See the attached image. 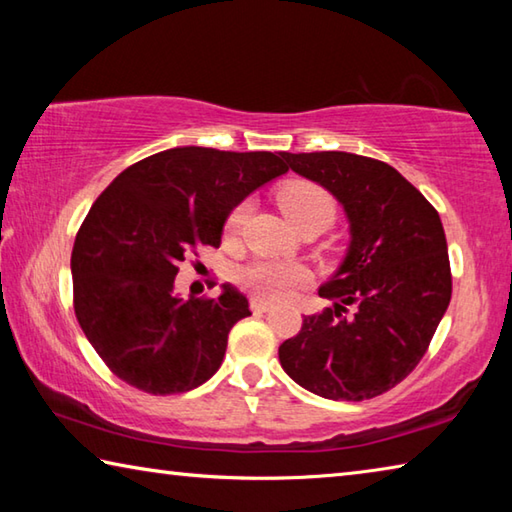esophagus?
<instances>
[{
	"mask_svg": "<svg viewBox=\"0 0 512 512\" xmlns=\"http://www.w3.org/2000/svg\"><path fill=\"white\" fill-rule=\"evenodd\" d=\"M250 309H253L255 314H262V311L271 309V302L262 300V298H250Z\"/></svg>",
	"mask_w": 512,
	"mask_h": 512,
	"instance_id": "1",
	"label": "esophagus"
}]
</instances>
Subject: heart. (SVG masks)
Listing matches in <instances>:
<instances>
[{"mask_svg":"<svg viewBox=\"0 0 512 512\" xmlns=\"http://www.w3.org/2000/svg\"><path fill=\"white\" fill-rule=\"evenodd\" d=\"M277 203H280L282 212L287 214V219L296 230L309 223L329 225L336 214L332 194L316 183H309V180H293V183L284 185L280 194H277ZM246 216V203L235 207V212L228 219V228L239 230L241 223L246 221ZM307 280L309 271L305 266L293 262H271V259H259V262H253L239 273L241 287L253 293L255 298L266 300L287 296L293 287H300Z\"/></svg>","mask_w":512,"mask_h":512,"instance_id":"heart-1","label":"heart"}]
</instances>
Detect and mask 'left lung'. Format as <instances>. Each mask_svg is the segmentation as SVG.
<instances>
[{"mask_svg":"<svg viewBox=\"0 0 512 512\" xmlns=\"http://www.w3.org/2000/svg\"><path fill=\"white\" fill-rule=\"evenodd\" d=\"M282 158L343 205L350 246L318 289L334 307L305 316L280 363L325 400H370L418 366L452 300L443 223L391 164L345 151Z\"/></svg>","mask_w":512,"mask_h":512,"instance_id":"8db88e82","label":"left lung"}]
</instances>
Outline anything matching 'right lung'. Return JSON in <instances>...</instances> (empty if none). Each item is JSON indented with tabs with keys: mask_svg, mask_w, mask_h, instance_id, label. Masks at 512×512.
<instances>
[{
	"mask_svg": "<svg viewBox=\"0 0 512 512\" xmlns=\"http://www.w3.org/2000/svg\"><path fill=\"white\" fill-rule=\"evenodd\" d=\"M282 153L178 146L124 169L94 201L72 250L74 311L103 363L137 391L185 393L219 370L228 334L250 316L230 284L219 298L176 296L178 266L221 244L223 223L287 173Z\"/></svg>",
	"mask_w": 512,
	"mask_h": 512,
	"instance_id": "right-lung-1",
	"label": "right lung"
}]
</instances>
